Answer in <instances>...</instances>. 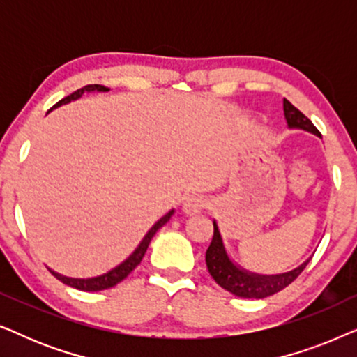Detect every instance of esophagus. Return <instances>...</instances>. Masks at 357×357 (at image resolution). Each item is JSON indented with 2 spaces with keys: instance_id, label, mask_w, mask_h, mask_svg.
<instances>
[{
  "instance_id": "obj_1",
  "label": "esophagus",
  "mask_w": 357,
  "mask_h": 357,
  "mask_svg": "<svg viewBox=\"0 0 357 357\" xmlns=\"http://www.w3.org/2000/svg\"><path fill=\"white\" fill-rule=\"evenodd\" d=\"M204 198L202 195H190L183 199V211L187 214H197L204 209Z\"/></svg>"
}]
</instances>
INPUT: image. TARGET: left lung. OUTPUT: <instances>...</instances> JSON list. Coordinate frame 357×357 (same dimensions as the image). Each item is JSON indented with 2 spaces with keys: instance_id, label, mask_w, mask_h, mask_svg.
I'll use <instances>...</instances> for the list:
<instances>
[{
  "instance_id": "obj_1",
  "label": "left lung",
  "mask_w": 357,
  "mask_h": 357,
  "mask_svg": "<svg viewBox=\"0 0 357 357\" xmlns=\"http://www.w3.org/2000/svg\"><path fill=\"white\" fill-rule=\"evenodd\" d=\"M282 109H284V116L287 120V125L291 128H302L310 131V133L320 135V131L315 128V125L302 114L299 109H296L289 100H282ZM214 234L213 241L209 243L206 250V266L209 275L213 276V280L218 282L222 289H226L232 294L238 297H247V299H263V297L273 296L281 289H284L296 280L297 276L304 271L307 260L304 265H301L296 270L284 275H276V276H260V275H252V273L242 271L229 260L226 250H224L221 234L218 231L216 222H213Z\"/></svg>"
}]
</instances>
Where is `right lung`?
<instances>
[{"label":"right lung","instance_id":"1","mask_svg":"<svg viewBox=\"0 0 357 357\" xmlns=\"http://www.w3.org/2000/svg\"><path fill=\"white\" fill-rule=\"evenodd\" d=\"M92 91L105 92V91H109V89H107V87H104V86H100V84H89V86H84V87H81V89H77V91L73 92V94L66 96L65 99H61L60 102H56V104L53 105V107H60V105H63V104H68V102L76 100L77 97H81L82 94H84V92H92ZM50 110H52V109H50ZM172 214H174V211H170V213L165 214V216H164L162 219H159V221L155 222L153 227H151V231H149L148 234H146V237L143 238V242H141L139 245H138V248H136V250L133 252V255H131V257L128 258V260H125L123 263H121L120 266H116V268H114V270H112V271L105 273V275H102V276H99V278H92V280H73V278L61 276V275H58V273L52 271V270H50V273H52L53 276L56 278V280H60V281L63 282V284H68V286H71V287H76V289H79V291H104V289H109V287H114V286L119 284V282L123 281L125 278L128 276L130 273L133 271L135 268L139 265L141 260H143L146 250H148L151 238H153L154 234L158 232L159 229L162 227L164 224L169 221Z\"/></svg>","mask_w":357,"mask_h":357}]
</instances>
